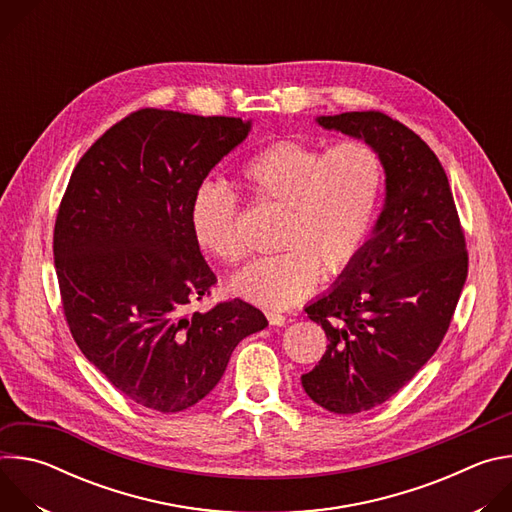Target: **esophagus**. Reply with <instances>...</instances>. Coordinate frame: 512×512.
I'll return each instance as SVG.
<instances>
[{
  "mask_svg": "<svg viewBox=\"0 0 512 512\" xmlns=\"http://www.w3.org/2000/svg\"><path fill=\"white\" fill-rule=\"evenodd\" d=\"M265 316H267V320H269L271 326H283V324H285V316H281V314H277V312H267Z\"/></svg>",
  "mask_w": 512,
  "mask_h": 512,
  "instance_id": "34e87169",
  "label": "esophagus"
}]
</instances>
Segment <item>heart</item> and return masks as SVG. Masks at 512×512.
<instances>
[{"mask_svg":"<svg viewBox=\"0 0 512 512\" xmlns=\"http://www.w3.org/2000/svg\"><path fill=\"white\" fill-rule=\"evenodd\" d=\"M249 192L283 208L275 247L281 251L247 265L231 279L237 296L281 310L312 294L324 275L344 273L369 241L385 188V164L367 141L318 143L281 139L245 166ZM196 241L218 261L239 263V198L221 182H204L192 200Z\"/></svg>","mask_w":512,"mask_h":512,"instance_id":"obj_1","label":"heart"}]
</instances>
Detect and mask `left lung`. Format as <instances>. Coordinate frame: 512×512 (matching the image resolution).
Wrapping results in <instances>:
<instances>
[{
    "label": "left lung",
    "instance_id": "8db88e82",
    "mask_svg": "<svg viewBox=\"0 0 512 512\" xmlns=\"http://www.w3.org/2000/svg\"><path fill=\"white\" fill-rule=\"evenodd\" d=\"M328 131L371 143L385 164V204L358 259L306 306L328 346L302 387L350 415L403 389L444 340L468 275L448 176L429 145L379 111L320 115Z\"/></svg>",
    "mask_w": 512,
    "mask_h": 512
}]
</instances>
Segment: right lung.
<instances>
[{"instance_id":"1","label":"right lung","mask_w":512,"mask_h":512,"mask_svg":"<svg viewBox=\"0 0 512 512\" xmlns=\"http://www.w3.org/2000/svg\"><path fill=\"white\" fill-rule=\"evenodd\" d=\"M251 119L141 109L81 158L54 227L62 308L83 354L127 399L178 413L225 375L235 346L267 326L243 300L184 314L216 277L192 231L208 172Z\"/></svg>"}]
</instances>
